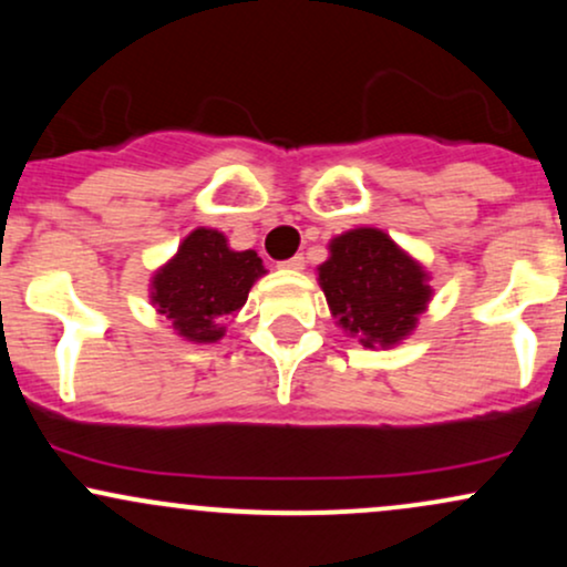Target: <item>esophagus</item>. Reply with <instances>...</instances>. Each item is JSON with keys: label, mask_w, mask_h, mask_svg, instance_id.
Here are the masks:
<instances>
[{"label": "esophagus", "mask_w": 567, "mask_h": 567, "mask_svg": "<svg viewBox=\"0 0 567 567\" xmlns=\"http://www.w3.org/2000/svg\"><path fill=\"white\" fill-rule=\"evenodd\" d=\"M279 266H282V269H292V271H298V269H303V266H306V258L301 256V252H298V256L288 258V261H282Z\"/></svg>", "instance_id": "34e87169"}]
</instances>
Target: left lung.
Here are the masks:
<instances>
[{
	"mask_svg": "<svg viewBox=\"0 0 567 567\" xmlns=\"http://www.w3.org/2000/svg\"><path fill=\"white\" fill-rule=\"evenodd\" d=\"M424 271L379 229H354L330 243L320 285L330 311L365 347H392L426 309Z\"/></svg>",
	"mask_w": 567,
	"mask_h": 567,
	"instance_id": "left-lung-1",
	"label": "left lung"
}]
</instances>
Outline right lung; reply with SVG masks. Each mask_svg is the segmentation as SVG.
<instances>
[{
    "label": "right lung",
    "mask_w": 567,
    "mask_h": 567,
    "mask_svg": "<svg viewBox=\"0 0 567 567\" xmlns=\"http://www.w3.org/2000/svg\"><path fill=\"white\" fill-rule=\"evenodd\" d=\"M252 250L234 252L224 234L197 229L178 247V256L154 277V303L159 315L188 341H218V320L243 309L252 282L264 275Z\"/></svg>",
    "instance_id": "obj_1"
}]
</instances>
